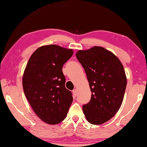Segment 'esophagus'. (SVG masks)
Returning <instances> with one entry per match:
<instances>
[{"mask_svg": "<svg viewBox=\"0 0 147 147\" xmlns=\"http://www.w3.org/2000/svg\"><path fill=\"white\" fill-rule=\"evenodd\" d=\"M72 92H73V94H74V96H77V93H78L77 89H74V90H73Z\"/></svg>", "mask_w": 147, "mask_h": 147, "instance_id": "esophagus-1", "label": "esophagus"}]
</instances>
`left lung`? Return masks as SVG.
<instances>
[{
  "label": "left lung",
  "instance_id": "obj_1",
  "mask_svg": "<svg viewBox=\"0 0 147 147\" xmlns=\"http://www.w3.org/2000/svg\"><path fill=\"white\" fill-rule=\"evenodd\" d=\"M84 68L92 92L89 102L82 106L89 123L102 124L117 112L127 85L123 65L115 55L104 47L94 46L76 53Z\"/></svg>",
  "mask_w": 147,
  "mask_h": 147
}]
</instances>
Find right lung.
I'll use <instances>...</instances> for the list:
<instances>
[{"label": "right lung", "instance_id": "obj_1", "mask_svg": "<svg viewBox=\"0 0 147 147\" xmlns=\"http://www.w3.org/2000/svg\"><path fill=\"white\" fill-rule=\"evenodd\" d=\"M73 53L72 49L57 45L43 46L32 54L24 71L25 96L35 114L47 124L63 121L73 101L62 71Z\"/></svg>", "mask_w": 147, "mask_h": 147}]
</instances>
